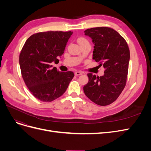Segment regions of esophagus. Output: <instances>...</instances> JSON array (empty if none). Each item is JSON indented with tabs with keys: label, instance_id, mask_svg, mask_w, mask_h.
I'll return each mask as SVG.
<instances>
[{
	"label": "esophagus",
	"instance_id": "1",
	"mask_svg": "<svg viewBox=\"0 0 151 151\" xmlns=\"http://www.w3.org/2000/svg\"><path fill=\"white\" fill-rule=\"evenodd\" d=\"M82 74H83V72H80V71L75 72V75L76 76H80V75H82Z\"/></svg>",
	"mask_w": 151,
	"mask_h": 151
}]
</instances>
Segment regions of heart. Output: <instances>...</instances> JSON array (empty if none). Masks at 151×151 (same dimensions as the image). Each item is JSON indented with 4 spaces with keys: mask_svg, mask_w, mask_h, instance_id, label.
<instances>
[{
    "mask_svg": "<svg viewBox=\"0 0 151 151\" xmlns=\"http://www.w3.org/2000/svg\"><path fill=\"white\" fill-rule=\"evenodd\" d=\"M77 41H78V43H79V45H82V44H83L86 42H89L88 40L84 37L79 38L78 39H77Z\"/></svg>",
    "mask_w": 151,
    "mask_h": 151,
    "instance_id": "heart-1",
    "label": "heart"
}]
</instances>
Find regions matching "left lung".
I'll return each instance as SVG.
<instances>
[{
  "label": "left lung",
  "mask_w": 151,
  "mask_h": 151,
  "mask_svg": "<svg viewBox=\"0 0 151 151\" xmlns=\"http://www.w3.org/2000/svg\"><path fill=\"white\" fill-rule=\"evenodd\" d=\"M84 33L94 44L93 58L105 70L100 77L89 73V82L84 86V92L94 103L106 106L115 101L125 87L129 48L125 40L112 28L97 27L86 29Z\"/></svg>",
  "instance_id": "1"
}]
</instances>
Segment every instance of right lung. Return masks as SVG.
<instances>
[{
  "label": "right lung",
  "instance_id": "1",
  "mask_svg": "<svg viewBox=\"0 0 151 151\" xmlns=\"http://www.w3.org/2000/svg\"><path fill=\"white\" fill-rule=\"evenodd\" d=\"M72 31L40 32L26 41L19 55L22 79L31 93L41 101L51 102L65 92L74 76L60 72L51 63L59 62Z\"/></svg>",
  "mask_w": 151,
  "mask_h": 151
}]
</instances>
